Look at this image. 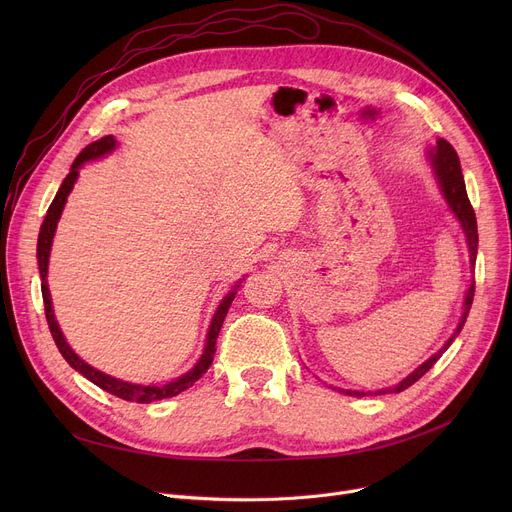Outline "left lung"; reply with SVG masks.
Segmentation results:
<instances>
[{"instance_id":"8db88e82","label":"left lung","mask_w":512,"mask_h":512,"mask_svg":"<svg viewBox=\"0 0 512 512\" xmlns=\"http://www.w3.org/2000/svg\"><path fill=\"white\" fill-rule=\"evenodd\" d=\"M425 159H427L429 168H432V172L436 176V182L440 186V193H442L444 201L448 203V209L454 213V218L459 220V224H461V230H463L465 240H467V249H469V261H471V267H473L475 259H477V220H475V211L471 207V201L467 197V188H465V178H463V172H461L459 155H456L454 147L448 141L438 139L436 147H432L425 153ZM473 294H475V280L467 288L459 326L454 328L452 336L444 342L440 351L434 353L427 361H423L415 371H411L407 375L405 380H400L398 384H394L390 388H382V390H367V392L365 390H344V388H334V390H340L348 396H365V394L402 392V390H407L409 386H413L421 378V375H425L429 369L434 367V363L444 355V351H448V346L454 342V338L461 334L465 321H467V315H469V309L473 305Z\"/></svg>"}]
</instances>
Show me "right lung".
Here are the masks:
<instances>
[{"label":"right lung","instance_id":"right-lung-1","mask_svg":"<svg viewBox=\"0 0 512 512\" xmlns=\"http://www.w3.org/2000/svg\"><path fill=\"white\" fill-rule=\"evenodd\" d=\"M116 139L112 137V134H107V137L87 145L83 151H80V155L74 159V164L68 172V176L64 178L60 191L56 193V197H53L49 209H47V215L45 220L41 224V232H39V240H37V261H39V274H41V292H43V303H45V317H47V324H49V332L53 336V340H56V346L60 348L62 357L68 361V365L72 369H76L80 375H85V378L89 382H93L95 386H99L101 390L110 392L122 400H130V402H141V405H147V402H153V400H161V398H170V396H176L180 392H184L186 388H191L203 373H207V369L211 367L213 363V355H215V338H218L220 334V328L224 324L226 319V313L234 301V294L238 290V286L242 284V280H238L232 290L226 294V297L222 299V303L218 305V309H215L213 317H211V324H209V330H207V338H205V346H203V353L199 357V361L193 365L191 371H186L184 375H180V378L172 380V382H166V384H132V382H124V380H118L114 378V375H107L95 367H91L87 361L80 359L74 351L72 346L66 342L58 321H56V315H53V305H51V292H49V286H47V267H49V253H51V242H53V236H56V228H58V222L62 218V211L66 207V201H68V195L72 193L74 188V182L78 180V172L80 168H83L87 161H93V159H99V157H105L107 153H112L116 149Z\"/></svg>","mask_w":512,"mask_h":512}]
</instances>
